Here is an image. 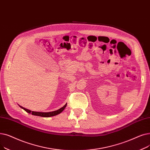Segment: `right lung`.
Segmentation results:
<instances>
[{
    "label": "right lung",
    "instance_id": "obj_1",
    "mask_svg": "<svg viewBox=\"0 0 150 150\" xmlns=\"http://www.w3.org/2000/svg\"><path fill=\"white\" fill-rule=\"evenodd\" d=\"M67 105V104H66L63 107H62V108L59 109L57 110H55V111H53V112H41L32 111V110H28L27 109H25V108H23V107L19 105V106L21 108L23 109L27 113H31L32 115H36V116H39V117H53V116L57 115H58V114L60 113L64 109H65Z\"/></svg>",
    "mask_w": 150,
    "mask_h": 150
}]
</instances>
